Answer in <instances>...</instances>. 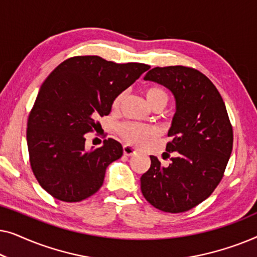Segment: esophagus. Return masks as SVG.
Wrapping results in <instances>:
<instances>
[{"label": "esophagus", "mask_w": 257, "mask_h": 257, "mask_svg": "<svg viewBox=\"0 0 257 257\" xmlns=\"http://www.w3.org/2000/svg\"><path fill=\"white\" fill-rule=\"evenodd\" d=\"M122 150H124V154L125 156H133V154L137 153V150L133 149L132 146L130 145H124V147H122Z\"/></svg>", "instance_id": "34e87169"}]
</instances>
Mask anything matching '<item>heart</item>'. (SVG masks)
<instances>
[{"mask_svg":"<svg viewBox=\"0 0 257 257\" xmlns=\"http://www.w3.org/2000/svg\"><path fill=\"white\" fill-rule=\"evenodd\" d=\"M146 99L152 107H156L158 105L165 106L168 101L167 91L159 86H152L145 90ZM124 99V93H119L114 97L112 101V107L114 110H118L120 107L121 101ZM118 133L126 143L132 146H142L149 140L151 137L156 135V128L150 125L139 124V122L127 121L121 124L118 127Z\"/></svg>","mask_w":257,"mask_h":257,"instance_id":"1","label":"heart"}]
</instances>
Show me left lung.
Returning a JSON list of instances; mask_svg holds the SVG:
<instances>
[{"mask_svg":"<svg viewBox=\"0 0 257 257\" xmlns=\"http://www.w3.org/2000/svg\"><path fill=\"white\" fill-rule=\"evenodd\" d=\"M166 86L177 103L168 131L163 166L151 156L150 170L140 178L142 193L153 207L182 213L206 200L222 180L233 150V126L226 105L208 77L184 65L150 70L144 77Z\"/></svg>","mask_w":257,"mask_h":257,"instance_id":"obj_1","label":"left lung"}]
</instances>
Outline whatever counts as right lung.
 <instances>
[{"label": "right lung", "mask_w": 257, "mask_h": 257, "mask_svg": "<svg viewBox=\"0 0 257 257\" xmlns=\"http://www.w3.org/2000/svg\"><path fill=\"white\" fill-rule=\"evenodd\" d=\"M151 68L143 63L118 64L99 56L65 59L44 83L27 124L29 161L41 187L55 199L79 202L101 187L122 146L108 138L98 149H85V133L111 112L114 97Z\"/></svg>", "instance_id": "right-lung-1"}]
</instances>
